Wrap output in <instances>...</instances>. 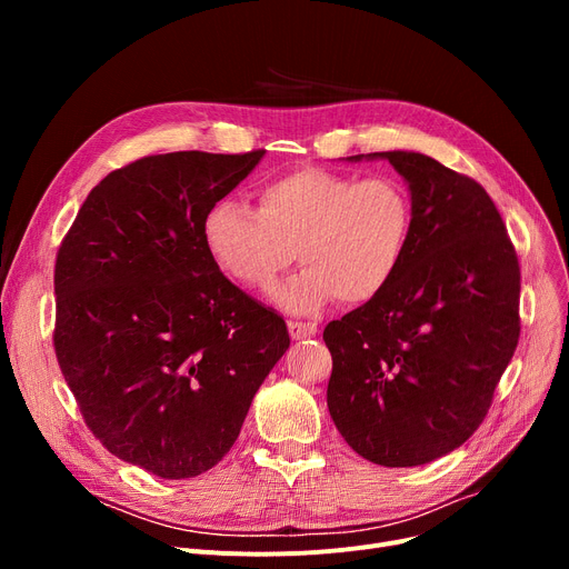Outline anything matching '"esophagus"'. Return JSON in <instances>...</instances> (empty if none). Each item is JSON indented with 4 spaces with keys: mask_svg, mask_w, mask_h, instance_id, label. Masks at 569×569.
<instances>
[{
    "mask_svg": "<svg viewBox=\"0 0 569 569\" xmlns=\"http://www.w3.org/2000/svg\"><path fill=\"white\" fill-rule=\"evenodd\" d=\"M288 332L295 341H302V339H311L318 332V325L316 322H300V320H290L288 322Z\"/></svg>",
    "mask_w": 569,
    "mask_h": 569,
    "instance_id": "34e87169",
    "label": "esophagus"
}]
</instances>
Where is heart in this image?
<instances>
[{
  "instance_id": "b5f03b06",
  "label": "heart",
  "mask_w": 569,
  "mask_h": 569,
  "mask_svg": "<svg viewBox=\"0 0 569 569\" xmlns=\"http://www.w3.org/2000/svg\"><path fill=\"white\" fill-rule=\"evenodd\" d=\"M256 198L258 209L221 198L202 219L209 253L237 283L272 288L297 247L305 264L274 295L283 309L309 316L335 297L373 300L397 277L412 234L399 179L300 168L264 179Z\"/></svg>"
}]
</instances>
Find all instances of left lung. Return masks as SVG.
<instances>
[{
	"label": "left lung",
	"instance_id": "8db88e82",
	"mask_svg": "<svg viewBox=\"0 0 569 569\" xmlns=\"http://www.w3.org/2000/svg\"><path fill=\"white\" fill-rule=\"evenodd\" d=\"M378 157L408 182L412 234L392 283L325 327L327 408L357 455L410 468L485 422L519 343L521 269L482 184L417 152Z\"/></svg>",
	"mask_w": 569,
	"mask_h": 569
}]
</instances>
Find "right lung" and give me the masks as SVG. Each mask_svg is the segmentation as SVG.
I'll return each instance as SVG.
<instances>
[{
  "label": "right lung",
  "instance_id": "obj_1",
  "mask_svg": "<svg viewBox=\"0 0 569 569\" xmlns=\"http://www.w3.org/2000/svg\"><path fill=\"white\" fill-rule=\"evenodd\" d=\"M244 154L142 157L89 191L54 260V355L106 450L163 480L217 466L290 346L230 283L207 209L258 166Z\"/></svg>",
  "mask_w": 569,
  "mask_h": 569
}]
</instances>
